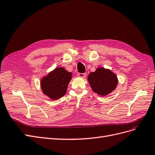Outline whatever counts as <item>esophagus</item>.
<instances>
[{
	"label": "esophagus",
	"instance_id": "esophagus-1",
	"mask_svg": "<svg viewBox=\"0 0 155 155\" xmlns=\"http://www.w3.org/2000/svg\"><path fill=\"white\" fill-rule=\"evenodd\" d=\"M86 76V73H78V77L80 78H85Z\"/></svg>",
	"mask_w": 155,
	"mask_h": 155
}]
</instances>
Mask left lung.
I'll return each instance as SVG.
<instances>
[{"label": "left lung", "mask_w": 155, "mask_h": 155, "mask_svg": "<svg viewBox=\"0 0 155 155\" xmlns=\"http://www.w3.org/2000/svg\"><path fill=\"white\" fill-rule=\"evenodd\" d=\"M87 81L92 90L101 96H106L116 89L118 80L110 69L98 68L89 74Z\"/></svg>", "instance_id": "8db88e82"}]
</instances>
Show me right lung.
<instances>
[{
  "instance_id": "1",
  "label": "right lung",
  "mask_w": 155,
  "mask_h": 155,
  "mask_svg": "<svg viewBox=\"0 0 155 155\" xmlns=\"http://www.w3.org/2000/svg\"><path fill=\"white\" fill-rule=\"evenodd\" d=\"M71 78L72 73L64 68H55L41 79L42 93L51 100L59 99L66 94Z\"/></svg>"
}]
</instances>
